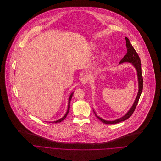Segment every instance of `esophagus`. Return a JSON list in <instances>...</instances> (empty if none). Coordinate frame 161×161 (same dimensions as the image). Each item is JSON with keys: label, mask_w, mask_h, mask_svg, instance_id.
Wrapping results in <instances>:
<instances>
[{"label": "esophagus", "mask_w": 161, "mask_h": 161, "mask_svg": "<svg viewBox=\"0 0 161 161\" xmlns=\"http://www.w3.org/2000/svg\"><path fill=\"white\" fill-rule=\"evenodd\" d=\"M89 78L87 75H83L81 77V82L82 84H86L89 82Z\"/></svg>", "instance_id": "obj_1"}]
</instances>
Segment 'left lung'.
Wrapping results in <instances>:
<instances>
[{"instance_id":"left-lung-1","label":"left lung","mask_w":161,"mask_h":161,"mask_svg":"<svg viewBox=\"0 0 161 161\" xmlns=\"http://www.w3.org/2000/svg\"><path fill=\"white\" fill-rule=\"evenodd\" d=\"M125 40H126V47L127 49V53H126V54L125 55V56L123 58V59L120 61L119 64L124 63V62H128V63H131L132 64L135 66V68L137 70V73H138L139 91H138V95L136 98V100H135L132 107L131 108V109L128 111V112L126 115L119 119H117L114 121H107V120L102 119L101 118L98 116L94 112L96 117H97V118L98 119H100L102 123H103L105 124H108V125L109 124H116V123H118L119 122L123 121L128 119L131 115H133V112H135V110L136 109V107L138 105V101L139 100L141 92H142V89H143V79H142V72H141V64L140 58L138 56L137 52L136 51V50L135 49L133 46H132V45L130 43L129 39L127 37H125Z\"/></svg>"}]
</instances>
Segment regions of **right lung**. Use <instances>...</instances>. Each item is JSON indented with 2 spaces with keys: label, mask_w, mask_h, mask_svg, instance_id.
<instances>
[{
  "label": "right lung",
  "mask_w": 161,
  "mask_h": 161,
  "mask_svg": "<svg viewBox=\"0 0 161 161\" xmlns=\"http://www.w3.org/2000/svg\"><path fill=\"white\" fill-rule=\"evenodd\" d=\"M72 95H73V93H72L71 94H70V97H69V103H68V111H67V112H66V114H65V115L62 118H61L60 119H59V120H57V121H53L52 123H60L61 121H62L66 116H67V115L68 114V113H69V108H70V100H71V98H72ZM49 123H51V122H49Z\"/></svg>",
  "instance_id": "obj_1"
}]
</instances>
